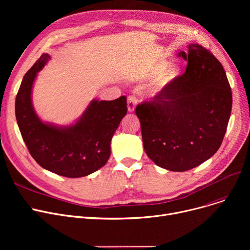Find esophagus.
<instances>
[{"label":"esophagus","mask_w":250,"mask_h":250,"mask_svg":"<svg viewBox=\"0 0 250 250\" xmlns=\"http://www.w3.org/2000/svg\"><path fill=\"white\" fill-rule=\"evenodd\" d=\"M136 104H137V98L134 95H129L127 97V110L133 112L135 110Z\"/></svg>","instance_id":"1"}]
</instances>
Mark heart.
I'll list each match as a JSON object with an SVG mask.
<instances>
[{"instance_id":"b5f03b06","label":"heart","mask_w":250,"mask_h":250,"mask_svg":"<svg viewBox=\"0 0 250 250\" xmlns=\"http://www.w3.org/2000/svg\"><path fill=\"white\" fill-rule=\"evenodd\" d=\"M168 64V61H158L152 65L148 72V75L151 77L158 76L155 81L156 91H161L182 75V68L179 63H171L169 66Z\"/></svg>"}]
</instances>
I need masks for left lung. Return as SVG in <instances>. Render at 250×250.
<instances>
[{
    "label": "left lung",
    "instance_id": "8db88e82",
    "mask_svg": "<svg viewBox=\"0 0 250 250\" xmlns=\"http://www.w3.org/2000/svg\"><path fill=\"white\" fill-rule=\"evenodd\" d=\"M178 57L186 73L136 108L144 149L159 167L187 171L218 151L232 108V92L222 63L208 49L190 43Z\"/></svg>",
    "mask_w": 250,
    "mask_h": 250
}]
</instances>
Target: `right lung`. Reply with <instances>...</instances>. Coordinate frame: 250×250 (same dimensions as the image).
<instances>
[{"label": "right lung", "mask_w": 250, "mask_h": 250, "mask_svg": "<svg viewBox=\"0 0 250 250\" xmlns=\"http://www.w3.org/2000/svg\"><path fill=\"white\" fill-rule=\"evenodd\" d=\"M43 54L25 74L15 101L16 120L23 141L33 159L48 171L64 177H83L97 171L110 156V142L127 112L126 97L92 100L71 125L44 123L32 104L37 73L47 61Z\"/></svg>", "instance_id": "1"}]
</instances>
